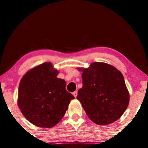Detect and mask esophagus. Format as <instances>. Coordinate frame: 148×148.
Wrapping results in <instances>:
<instances>
[{
  "instance_id": "obj_1",
  "label": "esophagus",
  "mask_w": 148,
  "mask_h": 148,
  "mask_svg": "<svg viewBox=\"0 0 148 148\" xmlns=\"http://www.w3.org/2000/svg\"><path fill=\"white\" fill-rule=\"evenodd\" d=\"M73 95L74 96L75 98H76V97H77V91H74V92H73Z\"/></svg>"
}]
</instances>
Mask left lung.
Here are the masks:
<instances>
[{"label": "left lung", "instance_id": "left-lung-1", "mask_svg": "<svg viewBox=\"0 0 148 148\" xmlns=\"http://www.w3.org/2000/svg\"><path fill=\"white\" fill-rule=\"evenodd\" d=\"M82 71L83 87L77 99L95 123L108 125L121 117L129 103V92L121 72L105 62H95Z\"/></svg>", "mask_w": 148, "mask_h": 148}]
</instances>
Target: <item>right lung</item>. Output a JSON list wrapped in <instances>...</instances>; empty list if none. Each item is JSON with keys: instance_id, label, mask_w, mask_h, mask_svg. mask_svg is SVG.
Here are the masks:
<instances>
[{"instance_id": "right-lung-1", "label": "right lung", "mask_w": 148, "mask_h": 148, "mask_svg": "<svg viewBox=\"0 0 148 148\" xmlns=\"http://www.w3.org/2000/svg\"><path fill=\"white\" fill-rule=\"evenodd\" d=\"M49 62L28 71L19 83L17 104L22 114L34 125L51 128L64 117L74 97L66 90V82Z\"/></svg>"}]
</instances>
